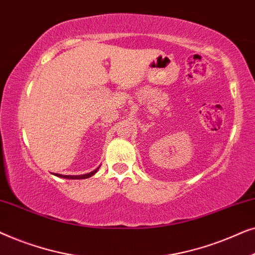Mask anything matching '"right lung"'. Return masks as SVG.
I'll list each match as a JSON object with an SVG mask.
<instances>
[{
  "instance_id": "add662e5",
  "label": "right lung",
  "mask_w": 255,
  "mask_h": 255,
  "mask_svg": "<svg viewBox=\"0 0 255 255\" xmlns=\"http://www.w3.org/2000/svg\"><path fill=\"white\" fill-rule=\"evenodd\" d=\"M100 168V167H99ZM99 168H96V169H94L93 172H90V173H87V174H82V175H61V174H57V173H54V175L55 176H59V177H64V179H71V180H81V179H87V177H90V176H93L94 174H95L97 170H99Z\"/></svg>"
}]
</instances>
